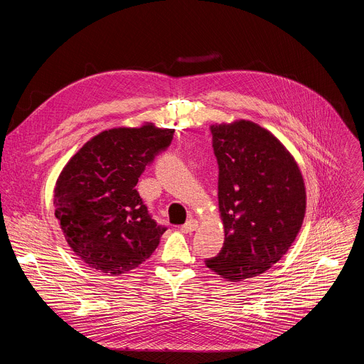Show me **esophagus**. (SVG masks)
I'll return each instance as SVG.
<instances>
[{"instance_id":"34e87169","label":"esophagus","mask_w":364,"mask_h":364,"mask_svg":"<svg viewBox=\"0 0 364 364\" xmlns=\"http://www.w3.org/2000/svg\"><path fill=\"white\" fill-rule=\"evenodd\" d=\"M197 228H198V222H197L196 219H188V220L180 228V230H181L183 233H191V232H194Z\"/></svg>"}]
</instances>
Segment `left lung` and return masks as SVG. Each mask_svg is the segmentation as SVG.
<instances>
[{
	"label": "left lung",
	"mask_w": 364,
	"mask_h": 364,
	"mask_svg": "<svg viewBox=\"0 0 364 364\" xmlns=\"http://www.w3.org/2000/svg\"><path fill=\"white\" fill-rule=\"evenodd\" d=\"M210 131L225 243L205 265L239 282L264 274L287 253L305 216V186L294 157L268 129L240 119Z\"/></svg>",
	"instance_id": "left-lung-1"
}]
</instances>
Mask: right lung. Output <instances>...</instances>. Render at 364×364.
Segmentation results:
<instances>
[{"instance_id":"obj_1","label":"right lung","mask_w":364,"mask_h":364,"mask_svg":"<svg viewBox=\"0 0 364 364\" xmlns=\"http://www.w3.org/2000/svg\"><path fill=\"white\" fill-rule=\"evenodd\" d=\"M174 129L145 124L87 141L55 187V216L73 252L107 275L127 274L152 255L167 228L155 222L135 186L173 141Z\"/></svg>"}]
</instances>
